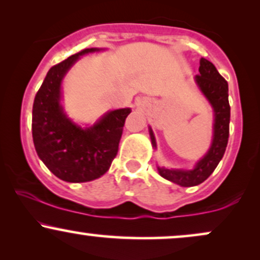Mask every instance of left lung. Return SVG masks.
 I'll return each mask as SVG.
<instances>
[{
    "instance_id": "obj_1",
    "label": "left lung",
    "mask_w": 260,
    "mask_h": 260,
    "mask_svg": "<svg viewBox=\"0 0 260 260\" xmlns=\"http://www.w3.org/2000/svg\"><path fill=\"white\" fill-rule=\"evenodd\" d=\"M199 75L195 80L200 89L206 98L209 100L214 109V136L211 149L202 160H200L192 171L167 170L158 167V173L167 180L173 181L180 186H195L201 184L213 173L226 149L229 140V123H230V105H229V88L228 82L218 70L207 59H200ZM151 143L156 148V140L150 128Z\"/></svg>"
}]
</instances>
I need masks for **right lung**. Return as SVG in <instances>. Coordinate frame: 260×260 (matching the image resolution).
Segmentation results:
<instances>
[{
  "label": "right lung",
  "instance_id": "obj_1",
  "mask_svg": "<svg viewBox=\"0 0 260 260\" xmlns=\"http://www.w3.org/2000/svg\"><path fill=\"white\" fill-rule=\"evenodd\" d=\"M95 51L99 49H82L52 67L34 100L32 139L37 155L54 176L70 183L96 179L110 168L131 114V109L110 111L94 126L83 129L62 112V77L80 55Z\"/></svg>",
  "mask_w": 260,
  "mask_h": 260
}]
</instances>
